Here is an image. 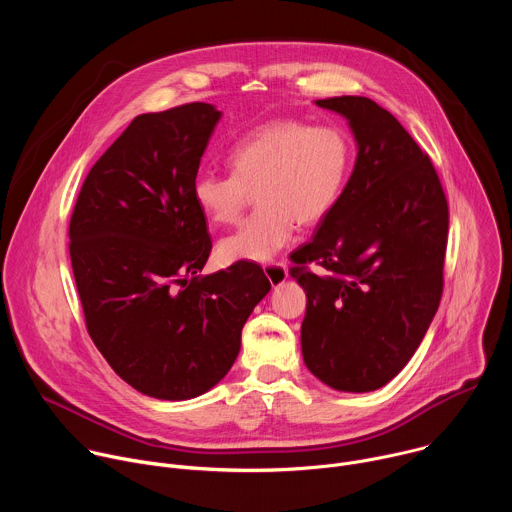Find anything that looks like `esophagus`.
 Returning a JSON list of instances; mask_svg holds the SVG:
<instances>
[{
	"instance_id": "esophagus-1",
	"label": "esophagus",
	"mask_w": 512,
	"mask_h": 512,
	"mask_svg": "<svg viewBox=\"0 0 512 512\" xmlns=\"http://www.w3.org/2000/svg\"><path fill=\"white\" fill-rule=\"evenodd\" d=\"M263 271H265V277L269 279V283L273 285V287H277V285H281L285 279H287V269H285V265L283 263H267V265H263Z\"/></svg>"
}]
</instances>
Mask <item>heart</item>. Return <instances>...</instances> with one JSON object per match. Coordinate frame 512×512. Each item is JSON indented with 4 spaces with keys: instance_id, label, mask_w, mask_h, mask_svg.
I'll return each mask as SVG.
<instances>
[{
    "instance_id": "obj_1",
    "label": "heart",
    "mask_w": 512,
    "mask_h": 512,
    "mask_svg": "<svg viewBox=\"0 0 512 512\" xmlns=\"http://www.w3.org/2000/svg\"><path fill=\"white\" fill-rule=\"evenodd\" d=\"M231 174L200 172L192 198L212 225H235L255 192L257 210L218 243L227 263L267 261L294 237L296 223H322L340 200L352 168L350 137L336 125L275 119L237 139Z\"/></svg>"
}]
</instances>
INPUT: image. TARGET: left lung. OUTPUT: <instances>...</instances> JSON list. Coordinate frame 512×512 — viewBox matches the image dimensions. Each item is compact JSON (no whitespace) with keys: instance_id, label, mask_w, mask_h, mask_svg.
I'll return each mask as SVG.
<instances>
[{"instance_id":"8db88e82","label":"left lung","mask_w":512,"mask_h":512,"mask_svg":"<svg viewBox=\"0 0 512 512\" xmlns=\"http://www.w3.org/2000/svg\"><path fill=\"white\" fill-rule=\"evenodd\" d=\"M348 121L354 170L291 269L306 291L302 354L336 391L387 385L421 344L444 289L448 200L431 160L367 97L316 101ZM316 262L322 274L305 265Z\"/></svg>"}]
</instances>
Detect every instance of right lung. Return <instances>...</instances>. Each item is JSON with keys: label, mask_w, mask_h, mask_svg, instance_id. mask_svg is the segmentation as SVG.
<instances>
[{"label": "right lung", "mask_w": 512, "mask_h": 512, "mask_svg": "<svg viewBox=\"0 0 512 512\" xmlns=\"http://www.w3.org/2000/svg\"><path fill=\"white\" fill-rule=\"evenodd\" d=\"M221 115L208 103L137 115L91 168L70 218L87 330L109 367L154 399H192L221 381L271 289L251 261L198 275L212 241L192 184Z\"/></svg>", "instance_id": "1"}]
</instances>
